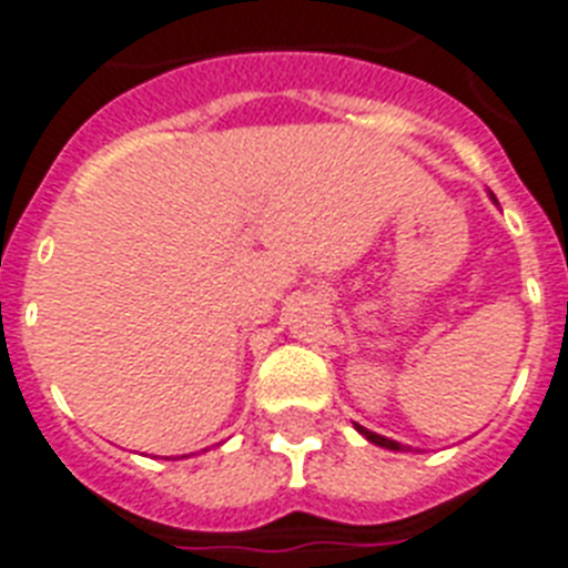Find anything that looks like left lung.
Segmentation results:
<instances>
[{"label": "left lung", "instance_id": "left-lung-1", "mask_svg": "<svg viewBox=\"0 0 568 568\" xmlns=\"http://www.w3.org/2000/svg\"><path fill=\"white\" fill-rule=\"evenodd\" d=\"M358 432H362L364 437H367V440H371V444H376V446H385V449H394V452H399L403 449V446L396 444V440H388V437H382V435H376V432H367V428L364 426H356Z\"/></svg>", "mask_w": 568, "mask_h": 568}]
</instances>
